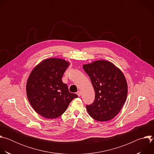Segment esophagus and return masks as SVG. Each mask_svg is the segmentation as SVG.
I'll return each mask as SVG.
<instances>
[{"label":"esophagus","mask_w":154,"mask_h":154,"mask_svg":"<svg viewBox=\"0 0 154 154\" xmlns=\"http://www.w3.org/2000/svg\"><path fill=\"white\" fill-rule=\"evenodd\" d=\"M77 94L78 95V96H79V97H80V96H81V94H82V93H81V91H77Z\"/></svg>","instance_id":"1"}]
</instances>
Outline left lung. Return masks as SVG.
<instances>
[{"label": "left lung", "instance_id": "left-lung-1", "mask_svg": "<svg viewBox=\"0 0 154 154\" xmlns=\"http://www.w3.org/2000/svg\"><path fill=\"white\" fill-rule=\"evenodd\" d=\"M95 91L94 102L86 105L88 113L95 120L105 122L115 118L125 102L128 86L120 69L112 62L99 60L83 64Z\"/></svg>", "mask_w": 154, "mask_h": 154}]
</instances>
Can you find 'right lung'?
I'll return each mask as SVG.
<instances>
[{
	"label": "right lung",
	"instance_id": "right-lung-1",
	"mask_svg": "<svg viewBox=\"0 0 154 154\" xmlns=\"http://www.w3.org/2000/svg\"><path fill=\"white\" fill-rule=\"evenodd\" d=\"M70 63L58 58L42 60L32 69L26 84L28 100L34 110L47 119L64 113L70 102L78 97L69 93L61 78Z\"/></svg>",
	"mask_w": 154,
	"mask_h": 154
}]
</instances>
